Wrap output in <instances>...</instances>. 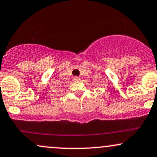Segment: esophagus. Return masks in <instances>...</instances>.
<instances>
[{"mask_svg":"<svg viewBox=\"0 0 157 157\" xmlns=\"http://www.w3.org/2000/svg\"><path fill=\"white\" fill-rule=\"evenodd\" d=\"M73 80H74V81H79V80H80V78L79 77H74V78H73Z\"/></svg>","mask_w":157,"mask_h":157,"instance_id":"esophagus-1","label":"esophagus"}]
</instances>
